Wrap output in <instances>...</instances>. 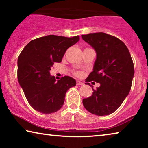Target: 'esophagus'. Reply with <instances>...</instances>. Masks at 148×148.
<instances>
[{"label":"esophagus","mask_w":148,"mask_h":148,"mask_svg":"<svg viewBox=\"0 0 148 148\" xmlns=\"http://www.w3.org/2000/svg\"><path fill=\"white\" fill-rule=\"evenodd\" d=\"M76 84L78 85V86H82V85H84V84L83 83V82L79 81V80H77V81H76Z\"/></svg>","instance_id":"esophagus-1"}]
</instances>
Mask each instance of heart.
Returning <instances> with one entry per match:
<instances>
[{"mask_svg":"<svg viewBox=\"0 0 148 148\" xmlns=\"http://www.w3.org/2000/svg\"><path fill=\"white\" fill-rule=\"evenodd\" d=\"M74 74L76 75V76H79L80 75L82 74V73L80 72H78V71H76V72H74Z\"/></svg>","mask_w":148,"mask_h":148,"instance_id":"1","label":"heart"}]
</instances>
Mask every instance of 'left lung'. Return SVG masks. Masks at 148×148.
<instances>
[{"label":"left lung","mask_w":148,"mask_h":148,"mask_svg":"<svg viewBox=\"0 0 148 148\" xmlns=\"http://www.w3.org/2000/svg\"><path fill=\"white\" fill-rule=\"evenodd\" d=\"M97 53L93 71L86 79L100 83L91 96L83 99L87 111L99 116L114 112L129 95L134 74V64L127 47L116 37L104 32L82 34Z\"/></svg>","instance_id":"obj_1"}]
</instances>
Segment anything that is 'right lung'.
<instances>
[{
  "label": "right lung",
  "instance_id": "1",
  "mask_svg": "<svg viewBox=\"0 0 148 148\" xmlns=\"http://www.w3.org/2000/svg\"><path fill=\"white\" fill-rule=\"evenodd\" d=\"M79 40V36L48 35L32 40L22 50L17 59V79L27 101L35 110L51 114L63 106L65 94L76 82L67 76L57 82L49 71Z\"/></svg>",
  "mask_w": 148,
  "mask_h": 148
}]
</instances>
